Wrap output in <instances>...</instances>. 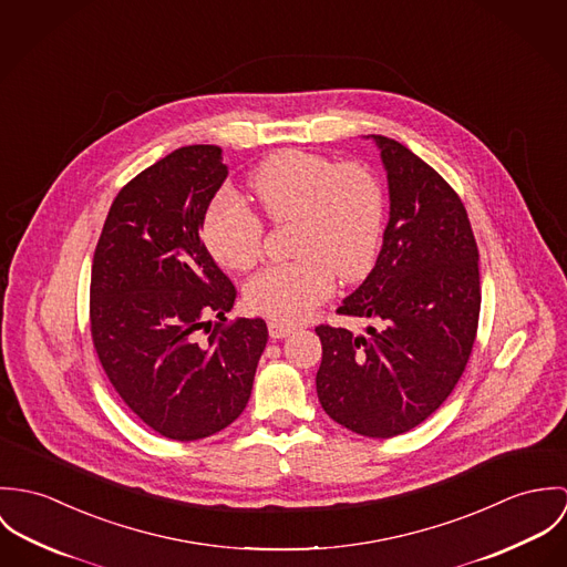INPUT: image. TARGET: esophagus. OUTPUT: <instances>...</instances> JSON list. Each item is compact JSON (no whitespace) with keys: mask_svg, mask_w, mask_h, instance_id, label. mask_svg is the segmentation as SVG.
<instances>
[{"mask_svg":"<svg viewBox=\"0 0 567 567\" xmlns=\"http://www.w3.org/2000/svg\"><path fill=\"white\" fill-rule=\"evenodd\" d=\"M267 328H269V337L271 339H282L287 334H291L296 330L293 323H287V321H278V319H269L267 321Z\"/></svg>","mask_w":567,"mask_h":567,"instance_id":"34e87169","label":"esophagus"}]
</instances>
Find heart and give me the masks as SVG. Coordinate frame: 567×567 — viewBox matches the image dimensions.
<instances>
[{
	"label": "heart",
	"instance_id": "obj_1",
	"mask_svg": "<svg viewBox=\"0 0 567 567\" xmlns=\"http://www.w3.org/2000/svg\"><path fill=\"white\" fill-rule=\"evenodd\" d=\"M248 187L271 224L293 221V262L271 265L246 287V305L278 321H298L343 282L363 280L377 262L386 199L361 163H337L313 152L282 150L265 158ZM262 221L233 193H219L202 221L210 256L248 271L262 254Z\"/></svg>",
	"mask_w": 567,
	"mask_h": 567
}]
</instances>
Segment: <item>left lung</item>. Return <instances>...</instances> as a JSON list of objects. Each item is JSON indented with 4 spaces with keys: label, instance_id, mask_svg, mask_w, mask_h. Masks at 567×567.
<instances>
[{
    "label": "left lung",
    "instance_id": "1",
    "mask_svg": "<svg viewBox=\"0 0 567 567\" xmlns=\"http://www.w3.org/2000/svg\"><path fill=\"white\" fill-rule=\"evenodd\" d=\"M389 181V224L365 282L337 309L374 319L368 334L319 323L317 398L341 426L389 440L431 417L472 354L481 313L467 210L402 143L372 134Z\"/></svg>",
    "mask_w": 567,
    "mask_h": 567
}]
</instances>
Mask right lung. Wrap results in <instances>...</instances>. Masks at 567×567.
<instances>
[{"instance_id": "add662e5", "label": "right lung", "mask_w": 567, "mask_h": 567, "mask_svg": "<svg viewBox=\"0 0 567 567\" xmlns=\"http://www.w3.org/2000/svg\"><path fill=\"white\" fill-rule=\"evenodd\" d=\"M226 176L217 145L172 152L117 193L93 254V348L127 409L167 440L233 424L267 343L260 317L226 319L237 289L199 239Z\"/></svg>"}]
</instances>
